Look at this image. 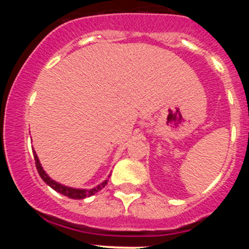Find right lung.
I'll return each mask as SVG.
<instances>
[{
  "label": "right lung",
  "mask_w": 249,
  "mask_h": 249,
  "mask_svg": "<svg viewBox=\"0 0 249 249\" xmlns=\"http://www.w3.org/2000/svg\"><path fill=\"white\" fill-rule=\"evenodd\" d=\"M34 158H35V164H36L37 171H38L42 179H43L50 188H53L55 192L60 193V194L65 195V196L70 197V199L80 200V199H85V197H88V196H91V195L96 194L97 192H100V190H101L102 188L107 184V182H108V179H106L105 182H102L101 184L97 185V187L92 188V189H76V188L66 187V185H62V184H60V183L53 180L52 178L47 175L46 171L43 170V167H42L41 162H39V160H38V157H37V154L35 150H34Z\"/></svg>",
  "instance_id": "right-lung-1"
}]
</instances>
